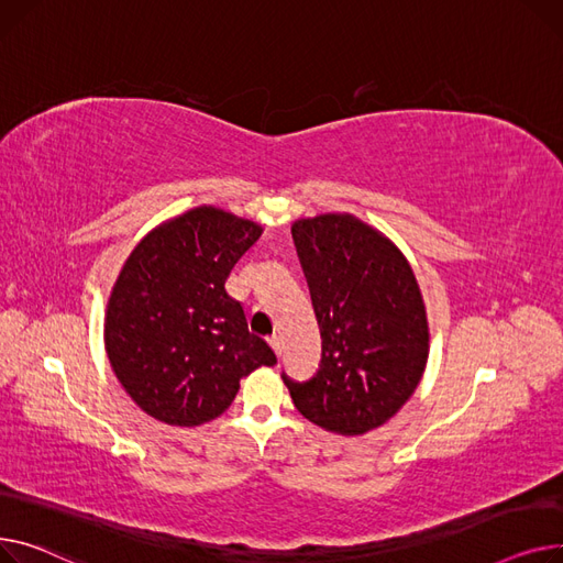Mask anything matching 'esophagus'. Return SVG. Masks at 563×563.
<instances>
[{"label": "esophagus", "mask_w": 563, "mask_h": 563, "mask_svg": "<svg viewBox=\"0 0 563 563\" xmlns=\"http://www.w3.org/2000/svg\"><path fill=\"white\" fill-rule=\"evenodd\" d=\"M268 341H271V347L275 350V354H282V336L275 334V336H271Z\"/></svg>", "instance_id": "obj_1"}]
</instances>
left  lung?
Returning <instances> with one entry per match:
<instances>
[{
	"mask_svg": "<svg viewBox=\"0 0 563 563\" xmlns=\"http://www.w3.org/2000/svg\"><path fill=\"white\" fill-rule=\"evenodd\" d=\"M322 358L309 382L282 375L307 420L345 437L384 424L427 366L429 327L416 275L382 231L350 213L295 220Z\"/></svg>",
	"mask_w": 563,
	"mask_h": 563,
	"instance_id": "obj_1",
	"label": "left lung"
}]
</instances>
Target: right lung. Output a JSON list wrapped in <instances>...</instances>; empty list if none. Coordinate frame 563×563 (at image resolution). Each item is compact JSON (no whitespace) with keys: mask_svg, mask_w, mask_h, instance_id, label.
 <instances>
[{"mask_svg":"<svg viewBox=\"0 0 563 563\" xmlns=\"http://www.w3.org/2000/svg\"><path fill=\"white\" fill-rule=\"evenodd\" d=\"M261 224L216 207L165 220L134 247L113 284L104 345L111 368L147 416L179 427L218 418L271 345L250 334L224 282Z\"/></svg>","mask_w":563,"mask_h":563,"instance_id":"add662e5","label":"right lung"}]
</instances>
